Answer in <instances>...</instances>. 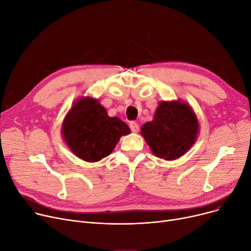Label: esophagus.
I'll list each match as a JSON object with an SVG mask.
<instances>
[{
	"instance_id": "1",
	"label": "esophagus",
	"mask_w": 251,
	"mask_h": 251,
	"mask_svg": "<svg viewBox=\"0 0 251 251\" xmlns=\"http://www.w3.org/2000/svg\"><path fill=\"white\" fill-rule=\"evenodd\" d=\"M129 127H130V129H131L132 132H138V131L140 130L139 125H138L137 123H135V122L129 123Z\"/></svg>"
}]
</instances>
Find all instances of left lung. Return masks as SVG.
Instances as JSON below:
<instances>
[{
    "label": "left lung",
    "mask_w": 251,
    "mask_h": 251,
    "mask_svg": "<svg viewBox=\"0 0 251 251\" xmlns=\"http://www.w3.org/2000/svg\"><path fill=\"white\" fill-rule=\"evenodd\" d=\"M152 153L164 160H176L193 147L200 134L197 114L180 99L159 102L153 121L141 127Z\"/></svg>",
    "instance_id": "1"
}]
</instances>
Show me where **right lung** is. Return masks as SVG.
Masks as SVG:
<instances>
[{
	"label": "right lung",
	"instance_id": "1",
	"mask_svg": "<svg viewBox=\"0 0 251 251\" xmlns=\"http://www.w3.org/2000/svg\"><path fill=\"white\" fill-rule=\"evenodd\" d=\"M130 128L119 117H111L98 99L83 96L74 102L62 125V136L74 155L97 162L111 154Z\"/></svg>",
	"mask_w": 251,
	"mask_h": 251
}]
</instances>
